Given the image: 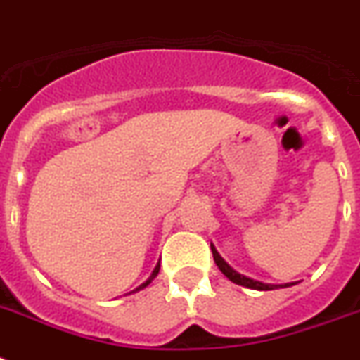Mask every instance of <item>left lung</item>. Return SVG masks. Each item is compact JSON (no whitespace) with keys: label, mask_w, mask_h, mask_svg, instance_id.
Here are the masks:
<instances>
[{"label":"left lung","mask_w":360,"mask_h":360,"mask_svg":"<svg viewBox=\"0 0 360 360\" xmlns=\"http://www.w3.org/2000/svg\"><path fill=\"white\" fill-rule=\"evenodd\" d=\"M210 250H212L214 262H216V266L220 268L221 274H224V276H226L229 281L236 283V285L246 286V288H253V290H276V288H285V286L294 285V283H286V285H268V283H261V281H255V279H250V277L242 276V274H238V271L233 270V268H231V266L227 264L224 259H221L220 253L216 251V248L212 246V244H210Z\"/></svg>","instance_id":"1"}]
</instances>
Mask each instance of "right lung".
<instances>
[{"instance_id":"right-lung-1","label":"right lung","mask_w":360,"mask_h":360,"mask_svg":"<svg viewBox=\"0 0 360 360\" xmlns=\"http://www.w3.org/2000/svg\"><path fill=\"white\" fill-rule=\"evenodd\" d=\"M159 268H160V264H157V266H155V270H153V274H151V276H150V279H148V281H146V283H142V285H140L139 288H134L133 292H139V290H142V288H146V286L150 285V283L153 281L155 277H157V274H159Z\"/></svg>"}]
</instances>
